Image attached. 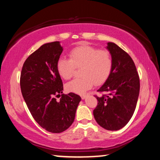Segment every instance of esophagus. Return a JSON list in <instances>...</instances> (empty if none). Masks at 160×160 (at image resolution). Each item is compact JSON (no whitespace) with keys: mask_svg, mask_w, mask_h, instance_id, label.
Listing matches in <instances>:
<instances>
[{"mask_svg":"<svg viewBox=\"0 0 160 160\" xmlns=\"http://www.w3.org/2000/svg\"><path fill=\"white\" fill-rule=\"evenodd\" d=\"M87 96H88V94H81L80 95V97H81L82 99H86V97H87Z\"/></svg>","mask_w":160,"mask_h":160,"instance_id":"34e87169","label":"esophagus"}]
</instances>
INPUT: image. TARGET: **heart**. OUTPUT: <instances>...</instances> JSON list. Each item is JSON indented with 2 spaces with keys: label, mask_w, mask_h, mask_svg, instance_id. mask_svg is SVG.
I'll return each mask as SVG.
<instances>
[{
  "label": "heart",
  "mask_w": 160,
  "mask_h": 160,
  "mask_svg": "<svg viewBox=\"0 0 160 160\" xmlns=\"http://www.w3.org/2000/svg\"><path fill=\"white\" fill-rule=\"evenodd\" d=\"M69 55V59H58L57 70L61 78L70 80L75 69L81 68V78L67 84V89L71 92L83 93L93 84L100 86L105 83L111 74L113 59L109 50H99L95 47L83 44L72 49Z\"/></svg>",
  "instance_id": "obj_1"
}]
</instances>
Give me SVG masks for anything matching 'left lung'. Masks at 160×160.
Here are the masks:
<instances>
[{
  "instance_id": "left-lung-1",
  "label": "left lung",
  "mask_w": 160,
  "mask_h": 160,
  "mask_svg": "<svg viewBox=\"0 0 160 160\" xmlns=\"http://www.w3.org/2000/svg\"><path fill=\"white\" fill-rule=\"evenodd\" d=\"M107 48L112 54L111 74L97 91V105L93 116L98 124L108 130L123 128L133 116L140 92V78L135 63L128 53L112 42Z\"/></svg>"
}]
</instances>
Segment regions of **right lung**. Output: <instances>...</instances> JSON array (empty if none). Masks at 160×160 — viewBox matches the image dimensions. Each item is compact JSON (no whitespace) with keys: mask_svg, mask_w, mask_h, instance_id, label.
<instances>
[{"mask_svg":"<svg viewBox=\"0 0 160 160\" xmlns=\"http://www.w3.org/2000/svg\"><path fill=\"white\" fill-rule=\"evenodd\" d=\"M63 51L59 42L44 44L28 57L20 74V88L29 111L42 128L52 133L72 124L81 98L63 94L57 61ZM61 97L60 101L55 97Z\"/></svg>","mask_w":160,"mask_h":160,"instance_id":"1","label":"right lung"}]
</instances>
